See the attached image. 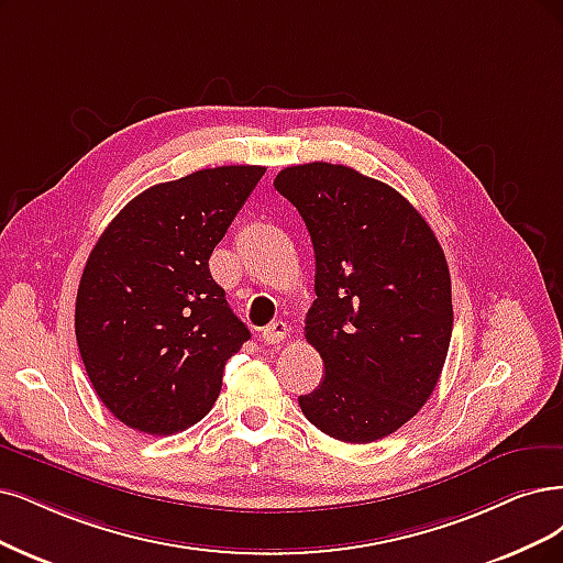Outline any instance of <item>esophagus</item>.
<instances>
[{
	"instance_id": "obj_1",
	"label": "esophagus",
	"mask_w": 563,
	"mask_h": 563,
	"mask_svg": "<svg viewBox=\"0 0 563 563\" xmlns=\"http://www.w3.org/2000/svg\"><path fill=\"white\" fill-rule=\"evenodd\" d=\"M289 336V327L285 324V322H274V324H268L264 331H262V339H264V343H268V345H278V343H283L285 339Z\"/></svg>"
}]
</instances>
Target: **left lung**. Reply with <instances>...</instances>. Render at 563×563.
Wrapping results in <instances>:
<instances>
[{"mask_svg": "<svg viewBox=\"0 0 563 563\" xmlns=\"http://www.w3.org/2000/svg\"><path fill=\"white\" fill-rule=\"evenodd\" d=\"M274 185L316 250L306 341L324 378L299 397L301 412L336 441H380L418 415L441 378L452 336L443 247L406 197L350 166H287Z\"/></svg>", "mask_w": 563, "mask_h": 563, "instance_id": "obj_1", "label": "left lung"}]
</instances>
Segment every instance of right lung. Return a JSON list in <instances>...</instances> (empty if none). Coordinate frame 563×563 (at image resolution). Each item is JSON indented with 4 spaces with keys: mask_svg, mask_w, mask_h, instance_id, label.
<instances>
[{
    "mask_svg": "<svg viewBox=\"0 0 563 563\" xmlns=\"http://www.w3.org/2000/svg\"><path fill=\"white\" fill-rule=\"evenodd\" d=\"M264 172L216 166L153 185L95 243L76 341L97 397L128 427L172 435L213 408L224 364L250 331L208 260Z\"/></svg>",
    "mask_w": 563,
    "mask_h": 563,
    "instance_id": "add662e5",
    "label": "right lung"
}]
</instances>
